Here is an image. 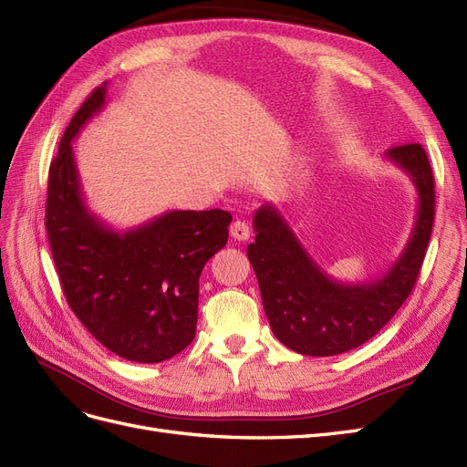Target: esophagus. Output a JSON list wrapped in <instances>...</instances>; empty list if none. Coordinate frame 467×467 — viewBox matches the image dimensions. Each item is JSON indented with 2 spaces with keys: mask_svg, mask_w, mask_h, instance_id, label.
<instances>
[{
  "mask_svg": "<svg viewBox=\"0 0 467 467\" xmlns=\"http://www.w3.org/2000/svg\"><path fill=\"white\" fill-rule=\"evenodd\" d=\"M231 236L234 240H248L250 238V224L244 219H236L231 223Z\"/></svg>",
  "mask_w": 467,
  "mask_h": 467,
  "instance_id": "obj_1",
  "label": "esophagus"
}]
</instances>
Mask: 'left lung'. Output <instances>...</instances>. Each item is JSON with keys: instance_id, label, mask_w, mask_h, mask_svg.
Returning <instances> with one entry per match:
<instances>
[{"instance_id": "1", "label": "left lung", "mask_w": 467, "mask_h": 467, "mask_svg": "<svg viewBox=\"0 0 467 467\" xmlns=\"http://www.w3.org/2000/svg\"><path fill=\"white\" fill-rule=\"evenodd\" d=\"M386 157L411 178L419 205L408 246L379 279H332L274 205L254 215L255 240L246 254L264 310L275 337L300 355L332 357L358 348L392 320L415 287L434 221V176L420 143L396 145Z\"/></svg>"}]
</instances>
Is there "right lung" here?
<instances>
[{"mask_svg":"<svg viewBox=\"0 0 467 467\" xmlns=\"http://www.w3.org/2000/svg\"><path fill=\"white\" fill-rule=\"evenodd\" d=\"M107 100L97 87L75 112L50 164L47 231L69 308L118 357L161 363L195 337L202 269L229 238L233 215L167 212L114 231L85 205L71 140Z\"/></svg>","mask_w":467,"mask_h":467,"instance_id":"add662e5","label":"right lung"}]
</instances>
